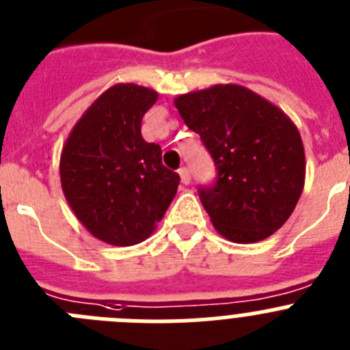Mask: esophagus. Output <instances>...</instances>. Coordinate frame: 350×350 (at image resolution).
Instances as JSON below:
<instances>
[{
  "mask_svg": "<svg viewBox=\"0 0 350 350\" xmlns=\"http://www.w3.org/2000/svg\"><path fill=\"white\" fill-rule=\"evenodd\" d=\"M178 175H180V180H182V184H189L191 182V172H189V168H180L178 170Z\"/></svg>",
  "mask_w": 350,
  "mask_h": 350,
  "instance_id": "obj_1",
  "label": "esophagus"
}]
</instances>
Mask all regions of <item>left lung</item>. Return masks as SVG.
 I'll list each match as a JSON object with an SVG mask.
<instances>
[{
    "label": "left lung",
    "instance_id": "8db88e82",
    "mask_svg": "<svg viewBox=\"0 0 350 350\" xmlns=\"http://www.w3.org/2000/svg\"><path fill=\"white\" fill-rule=\"evenodd\" d=\"M217 177L198 194L212 224L234 243L265 240L289 219L305 184V152L282 110L242 85H213L175 100Z\"/></svg>",
    "mask_w": 350,
    "mask_h": 350
}]
</instances>
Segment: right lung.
<instances>
[{
  "mask_svg": "<svg viewBox=\"0 0 350 350\" xmlns=\"http://www.w3.org/2000/svg\"><path fill=\"white\" fill-rule=\"evenodd\" d=\"M157 100L152 89L119 83L89 107L61 154L63 193L96 238L110 245L144 242L177 194L178 173L161 147L142 137V119Z\"/></svg>",
  "mask_w": 350,
  "mask_h": 350,
  "instance_id": "add662e5",
  "label": "right lung"
}]
</instances>
